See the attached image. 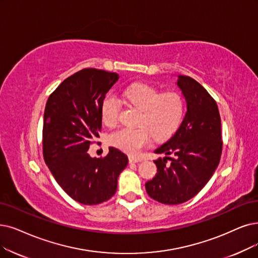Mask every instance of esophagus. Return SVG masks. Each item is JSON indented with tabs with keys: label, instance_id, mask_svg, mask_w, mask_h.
<instances>
[{
	"label": "esophagus",
	"instance_id": "obj_1",
	"mask_svg": "<svg viewBox=\"0 0 258 258\" xmlns=\"http://www.w3.org/2000/svg\"><path fill=\"white\" fill-rule=\"evenodd\" d=\"M141 160L139 158H136V157H129V162L130 163H139Z\"/></svg>",
	"mask_w": 258,
	"mask_h": 258
}]
</instances>
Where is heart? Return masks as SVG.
I'll return each instance as SVG.
<instances>
[{
    "label": "heart",
    "mask_w": 258,
    "mask_h": 258,
    "mask_svg": "<svg viewBox=\"0 0 258 258\" xmlns=\"http://www.w3.org/2000/svg\"><path fill=\"white\" fill-rule=\"evenodd\" d=\"M129 104L142 110L137 128H120L109 136L108 142L129 154H138L148 146L152 137L166 140L178 130L185 114V100L178 92L161 91L148 84H133L123 91ZM121 109L120 100L112 93L101 101L100 114L106 125H115Z\"/></svg>",
    "instance_id": "b5f03b06"
}]
</instances>
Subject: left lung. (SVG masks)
Returning <instances> with one entry per match:
<instances>
[{
	"instance_id": "8db88e82",
	"label": "left lung",
	"mask_w": 258,
	"mask_h": 258,
	"mask_svg": "<svg viewBox=\"0 0 258 258\" xmlns=\"http://www.w3.org/2000/svg\"><path fill=\"white\" fill-rule=\"evenodd\" d=\"M177 85L186 100V114L177 132L154 150L166 157L154 161L158 172L145 184L150 197L163 204L195 197L212 178L222 151L217 102L191 77L178 76Z\"/></svg>"
}]
</instances>
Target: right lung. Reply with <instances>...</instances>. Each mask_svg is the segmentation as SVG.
<instances>
[{
  "mask_svg": "<svg viewBox=\"0 0 258 258\" xmlns=\"http://www.w3.org/2000/svg\"><path fill=\"white\" fill-rule=\"evenodd\" d=\"M118 75L84 69L68 77L46 101L43 158L57 183L72 199L94 205L109 200L128 158L114 147L104 158H91L89 147L101 129V101Z\"/></svg>",
  "mask_w": 258,
  "mask_h": 258,
  "instance_id": "1",
  "label": "right lung"
}]
</instances>
